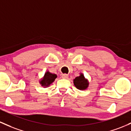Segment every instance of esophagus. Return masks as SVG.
Instances as JSON below:
<instances>
[{
	"label": "esophagus",
	"instance_id": "34e87169",
	"mask_svg": "<svg viewBox=\"0 0 131 131\" xmlns=\"http://www.w3.org/2000/svg\"><path fill=\"white\" fill-rule=\"evenodd\" d=\"M61 77H62V78L67 79L68 78V74H63L62 75H61Z\"/></svg>",
	"mask_w": 131,
	"mask_h": 131
}]
</instances>
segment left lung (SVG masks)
I'll return each instance as SVG.
<instances>
[{
  "label": "left lung",
  "instance_id": "left-lung-1",
  "mask_svg": "<svg viewBox=\"0 0 131 131\" xmlns=\"http://www.w3.org/2000/svg\"><path fill=\"white\" fill-rule=\"evenodd\" d=\"M73 83L75 87L80 90H86L89 86L88 80L81 73L73 80Z\"/></svg>",
  "mask_w": 131,
  "mask_h": 131
}]
</instances>
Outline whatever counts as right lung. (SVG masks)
Listing matches in <instances>:
<instances>
[{
  "label": "right lung",
  "instance_id": "1",
  "mask_svg": "<svg viewBox=\"0 0 131 131\" xmlns=\"http://www.w3.org/2000/svg\"><path fill=\"white\" fill-rule=\"evenodd\" d=\"M57 78V74L50 73L48 71H47L45 73L43 77L39 80V83L41 85V86L43 88H48L53 83Z\"/></svg>",
  "mask_w": 131,
  "mask_h": 131
}]
</instances>
